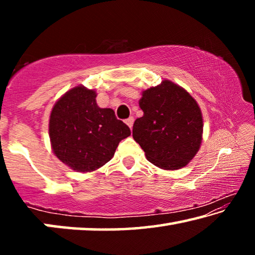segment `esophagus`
I'll return each instance as SVG.
<instances>
[{"instance_id":"1","label":"esophagus","mask_w":255,"mask_h":255,"mask_svg":"<svg viewBox=\"0 0 255 255\" xmlns=\"http://www.w3.org/2000/svg\"><path fill=\"white\" fill-rule=\"evenodd\" d=\"M125 123H126L127 126L131 129L132 128V125H133V118L132 117H129L126 120H125Z\"/></svg>"}]
</instances>
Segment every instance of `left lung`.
<instances>
[{"instance_id":"1","label":"left lung","mask_w":255,"mask_h":255,"mask_svg":"<svg viewBox=\"0 0 255 255\" xmlns=\"http://www.w3.org/2000/svg\"><path fill=\"white\" fill-rule=\"evenodd\" d=\"M143 117L133 123L132 137L150 163L178 170L195 157L202 140V116L197 101L169 80L143 91Z\"/></svg>"}]
</instances>
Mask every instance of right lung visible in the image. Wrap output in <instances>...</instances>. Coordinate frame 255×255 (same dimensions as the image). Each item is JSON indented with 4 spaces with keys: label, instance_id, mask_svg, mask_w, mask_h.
<instances>
[{
    "label": "right lung",
    "instance_id": "obj_1",
    "mask_svg": "<svg viewBox=\"0 0 255 255\" xmlns=\"http://www.w3.org/2000/svg\"><path fill=\"white\" fill-rule=\"evenodd\" d=\"M97 93L83 85L66 92L55 103L49 137L56 156L76 172H92L115 155L130 129L110 108L98 107Z\"/></svg>",
    "mask_w": 255,
    "mask_h": 255
}]
</instances>
